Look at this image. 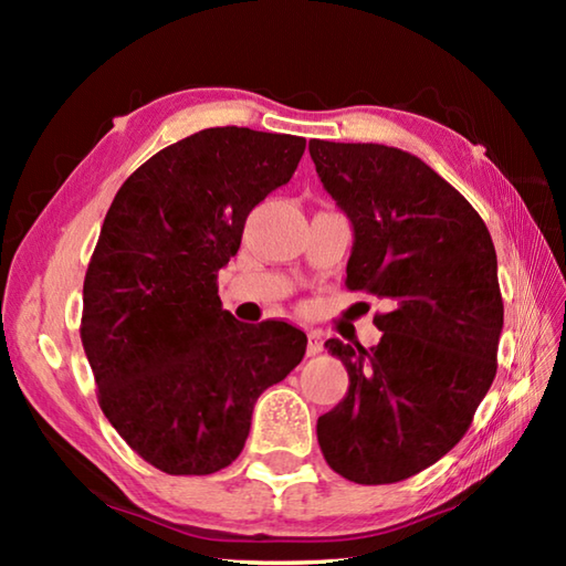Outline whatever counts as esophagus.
Masks as SVG:
<instances>
[{
  "instance_id": "obj_1",
  "label": "esophagus",
  "mask_w": 566,
  "mask_h": 566,
  "mask_svg": "<svg viewBox=\"0 0 566 566\" xmlns=\"http://www.w3.org/2000/svg\"><path fill=\"white\" fill-rule=\"evenodd\" d=\"M319 352H322V337L317 332H310L306 334V354L314 357V354H319Z\"/></svg>"
}]
</instances>
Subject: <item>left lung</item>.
I'll return each instance as SVG.
<instances>
[{
    "label": "left lung",
    "mask_w": 566,
    "mask_h": 566,
    "mask_svg": "<svg viewBox=\"0 0 566 566\" xmlns=\"http://www.w3.org/2000/svg\"><path fill=\"white\" fill-rule=\"evenodd\" d=\"M324 189L354 229L349 290L387 304L377 347L327 339L349 375L317 421L322 454L357 484H391L442 459L496 375L504 304L490 229L419 157L312 139Z\"/></svg>",
    "instance_id": "left-lung-1"
}]
</instances>
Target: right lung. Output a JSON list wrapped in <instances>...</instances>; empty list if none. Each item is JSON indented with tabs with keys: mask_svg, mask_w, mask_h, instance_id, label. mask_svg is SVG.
Here are the masks:
<instances>
[{
	"mask_svg": "<svg viewBox=\"0 0 566 566\" xmlns=\"http://www.w3.org/2000/svg\"><path fill=\"white\" fill-rule=\"evenodd\" d=\"M306 139L212 127L169 145L119 187L84 276L82 344L104 417L167 474H214L244 449L266 387L306 334L222 310L217 272L252 209L292 179Z\"/></svg>",
	"mask_w": 566,
	"mask_h": 566,
	"instance_id": "right-lung-1",
	"label": "right lung"
}]
</instances>
